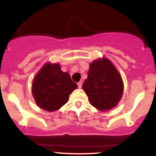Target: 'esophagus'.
I'll list each match as a JSON object with an SVG mask.
<instances>
[{
    "mask_svg": "<svg viewBox=\"0 0 156 156\" xmlns=\"http://www.w3.org/2000/svg\"><path fill=\"white\" fill-rule=\"evenodd\" d=\"M77 85H78V88H82V85H83V82H79V83H77Z\"/></svg>",
    "mask_w": 156,
    "mask_h": 156,
    "instance_id": "34e87169",
    "label": "esophagus"
}]
</instances>
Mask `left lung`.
Segmentation results:
<instances>
[{"label":"left lung","instance_id":"1","mask_svg":"<svg viewBox=\"0 0 156 156\" xmlns=\"http://www.w3.org/2000/svg\"><path fill=\"white\" fill-rule=\"evenodd\" d=\"M83 88L90 104L100 111H107L118 104L123 94V84L113 64L104 58L90 65Z\"/></svg>","mask_w":156,"mask_h":156}]
</instances>
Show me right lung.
Wrapping results in <instances>:
<instances>
[{
    "label": "right lung",
    "instance_id": "obj_1",
    "mask_svg": "<svg viewBox=\"0 0 156 156\" xmlns=\"http://www.w3.org/2000/svg\"><path fill=\"white\" fill-rule=\"evenodd\" d=\"M76 88L69 73L62 71L59 65L46 64L33 80L32 92L40 108L53 112L68 101Z\"/></svg>",
    "mask_w": 156,
    "mask_h": 156
}]
</instances>
